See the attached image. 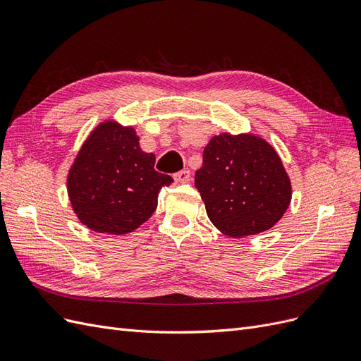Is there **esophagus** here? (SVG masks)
<instances>
[{
  "instance_id": "34e87169",
  "label": "esophagus",
  "mask_w": 361,
  "mask_h": 361,
  "mask_svg": "<svg viewBox=\"0 0 361 361\" xmlns=\"http://www.w3.org/2000/svg\"><path fill=\"white\" fill-rule=\"evenodd\" d=\"M191 178V173L190 170H180L178 171L176 174H174V180L179 182V183H183V182H188Z\"/></svg>"
}]
</instances>
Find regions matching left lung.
Masks as SVG:
<instances>
[{
    "mask_svg": "<svg viewBox=\"0 0 361 361\" xmlns=\"http://www.w3.org/2000/svg\"><path fill=\"white\" fill-rule=\"evenodd\" d=\"M194 180L209 220L231 238L268 231L286 212L292 197L277 152L251 134L212 137Z\"/></svg>",
    "mask_w": 361,
    "mask_h": 361,
    "instance_id": "left-lung-1",
    "label": "left lung"
}]
</instances>
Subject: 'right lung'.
I'll use <instances>...</instances> for the list:
<instances>
[{"label": "right lung", "instance_id": "1", "mask_svg": "<svg viewBox=\"0 0 361 361\" xmlns=\"http://www.w3.org/2000/svg\"><path fill=\"white\" fill-rule=\"evenodd\" d=\"M134 128L96 126L68 174V192L80 221L93 232L125 235L146 223L158 194L173 178L158 173L155 155L141 150Z\"/></svg>", "mask_w": 361, "mask_h": 361}]
</instances>
